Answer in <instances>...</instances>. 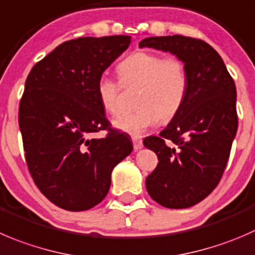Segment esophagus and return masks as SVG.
Wrapping results in <instances>:
<instances>
[{
	"label": "esophagus",
	"instance_id": "1",
	"mask_svg": "<svg viewBox=\"0 0 255 255\" xmlns=\"http://www.w3.org/2000/svg\"><path fill=\"white\" fill-rule=\"evenodd\" d=\"M132 142H133V148H134V150H139L140 148L143 147V142L140 139H137V138H133Z\"/></svg>",
	"mask_w": 255,
	"mask_h": 255
}]
</instances>
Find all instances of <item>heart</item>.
Returning <instances> with one entry per match:
<instances>
[{
  "label": "heart",
  "mask_w": 255,
  "mask_h": 255,
  "mask_svg": "<svg viewBox=\"0 0 255 255\" xmlns=\"http://www.w3.org/2000/svg\"><path fill=\"white\" fill-rule=\"evenodd\" d=\"M126 87H139L135 100L137 111L123 113L113 121L117 129L140 137L148 128L172 121L184 105L188 92V73L182 59L163 57L150 51H137L118 66ZM121 83L101 76L96 93L103 111L110 116L120 112Z\"/></svg>",
  "instance_id": "heart-1"
}]
</instances>
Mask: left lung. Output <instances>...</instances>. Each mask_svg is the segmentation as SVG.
<instances>
[{"label":"left lung","mask_w":255,"mask_h":255,"mask_svg":"<svg viewBox=\"0 0 255 255\" xmlns=\"http://www.w3.org/2000/svg\"><path fill=\"white\" fill-rule=\"evenodd\" d=\"M139 47L170 52L187 68L184 105L159 137L143 144L159 160L145 179L148 194L165 208H189L213 192L226 169L238 128L236 85L218 52L202 39L148 37Z\"/></svg>","instance_id":"left-lung-1"}]
</instances>
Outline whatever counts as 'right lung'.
<instances>
[{"mask_svg": "<svg viewBox=\"0 0 255 255\" xmlns=\"http://www.w3.org/2000/svg\"><path fill=\"white\" fill-rule=\"evenodd\" d=\"M129 36L80 37L37 62L18 110L24 158L41 193L57 207L80 212L103 201L113 168L133 147L111 128L96 93L97 81L130 43ZM100 130L103 138L90 135Z\"/></svg>", "mask_w": 255, "mask_h": 255, "instance_id": "right-lung-1", "label": "right lung"}]
</instances>
